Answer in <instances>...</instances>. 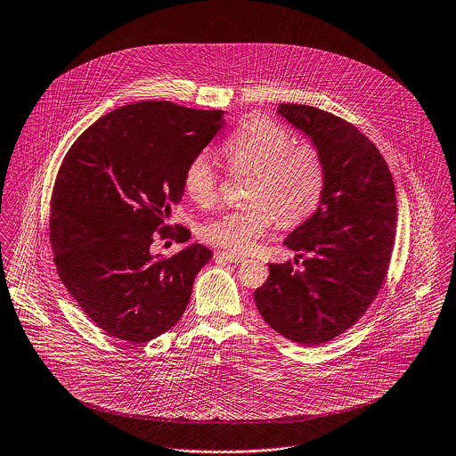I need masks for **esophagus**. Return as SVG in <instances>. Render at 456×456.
Segmentation results:
<instances>
[{"label":"esophagus","instance_id":"1","mask_svg":"<svg viewBox=\"0 0 456 456\" xmlns=\"http://www.w3.org/2000/svg\"><path fill=\"white\" fill-rule=\"evenodd\" d=\"M216 257L224 259L227 263H245L247 261L243 256H236V254H229V252H218Z\"/></svg>","mask_w":456,"mask_h":456}]
</instances>
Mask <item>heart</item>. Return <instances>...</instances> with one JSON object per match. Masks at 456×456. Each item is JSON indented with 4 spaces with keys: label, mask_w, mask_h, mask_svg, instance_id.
Wrapping results in <instances>:
<instances>
[{
    "label": "heart",
    "mask_w": 456,
    "mask_h": 456,
    "mask_svg": "<svg viewBox=\"0 0 456 456\" xmlns=\"http://www.w3.org/2000/svg\"><path fill=\"white\" fill-rule=\"evenodd\" d=\"M234 169L254 175L247 208L225 211L202 227V238L220 248L247 254L272 227L306 220L319 206L326 171L319 151L310 144H296L294 135L273 121H252L231 135L224 148ZM216 171L206 153L190 160L184 171V191L209 204L216 195Z\"/></svg>",
    "instance_id": "obj_1"
}]
</instances>
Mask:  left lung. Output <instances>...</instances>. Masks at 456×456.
<instances>
[{"label": "left lung", "instance_id": "8db88e82", "mask_svg": "<svg viewBox=\"0 0 456 456\" xmlns=\"http://www.w3.org/2000/svg\"><path fill=\"white\" fill-rule=\"evenodd\" d=\"M276 114L310 139L326 183L314 215L283 245L303 268L270 265L254 292L263 319L290 342L321 346L349 330L379 294L396 232L391 173L363 134L326 110L280 103Z\"/></svg>", "mask_w": 456, "mask_h": 456}]
</instances>
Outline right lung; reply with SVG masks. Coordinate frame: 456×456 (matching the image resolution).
Here are the masks:
<instances>
[{
	"label": "right lung",
	"mask_w": 456,
	"mask_h": 456,
	"mask_svg": "<svg viewBox=\"0 0 456 456\" xmlns=\"http://www.w3.org/2000/svg\"><path fill=\"white\" fill-rule=\"evenodd\" d=\"M225 110L137 102L100 119L74 142L51 202L58 274L93 322L144 344L171 330L211 250L191 243L171 259L151 254L157 236L188 241L167 225L191 159L224 126Z\"/></svg>",
	"instance_id": "right-lung-1"
}]
</instances>
